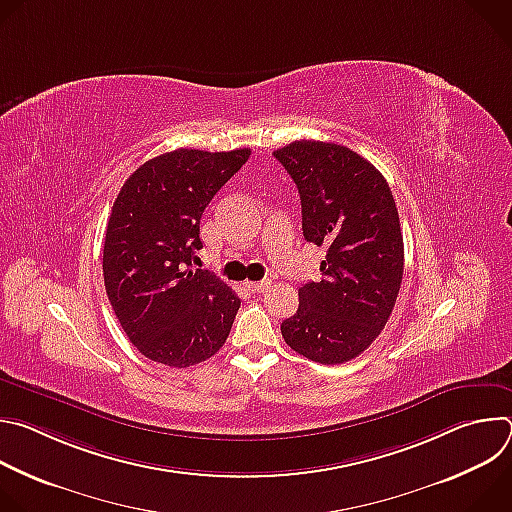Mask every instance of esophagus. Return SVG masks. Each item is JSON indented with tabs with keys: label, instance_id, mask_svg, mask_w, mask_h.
Returning a JSON list of instances; mask_svg holds the SVG:
<instances>
[{
	"label": "esophagus",
	"instance_id": "obj_1",
	"mask_svg": "<svg viewBox=\"0 0 512 512\" xmlns=\"http://www.w3.org/2000/svg\"><path fill=\"white\" fill-rule=\"evenodd\" d=\"M247 289H251L253 294H261V291H265L269 287V279H263V281H247L245 283Z\"/></svg>",
	"mask_w": 512,
	"mask_h": 512
}]
</instances>
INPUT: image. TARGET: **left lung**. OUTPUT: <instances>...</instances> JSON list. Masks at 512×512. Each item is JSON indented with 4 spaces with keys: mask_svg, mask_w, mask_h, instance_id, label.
I'll use <instances>...</instances> for the list:
<instances>
[{
    "mask_svg": "<svg viewBox=\"0 0 512 512\" xmlns=\"http://www.w3.org/2000/svg\"><path fill=\"white\" fill-rule=\"evenodd\" d=\"M273 156L296 182L304 239L326 247L322 279L300 287L283 340L320 364H342L385 328L403 279V235L383 174L346 145L302 139Z\"/></svg>",
    "mask_w": 512,
    "mask_h": 512,
    "instance_id": "left-lung-1",
    "label": "left lung"
}]
</instances>
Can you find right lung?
I'll return each mask as SVG.
<instances>
[{
	"label": "right lung",
	"instance_id": "1",
	"mask_svg": "<svg viewBox=\"0 0 512 512\" xmlns=\"http://www.w3.org/2000/svg\"><path fill=\"white\" fill-rule=\"evenodd\" d=\"M251 150H174L141 164L121 186L107 223L103 277L131 344L154 362L186 369L227 342L241 300L204 269L200 218Z\"/></svg>",
	"mask_w": 512,
	"mask_h": 512
}]
</instances>
